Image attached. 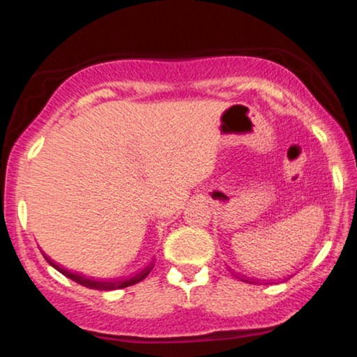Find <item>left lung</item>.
I'll return each mask as SVG.
<instances>
[{"mask_svg": "<svg viewBox=\"0 0 357 357\" xmlns=\"http://www.w3.org/2000/svg\"><path fill=\"white\" fill-rule=\"evenodd\" d=\"M243 282H248V280H243Z\"/></svg>", "mask_w": 357, "mask_h": 357, "instance_id": "1", "label": "left lung"}]
</instances>
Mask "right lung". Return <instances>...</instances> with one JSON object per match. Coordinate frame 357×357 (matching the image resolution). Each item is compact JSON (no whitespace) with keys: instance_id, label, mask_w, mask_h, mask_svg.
I'll use <instances>...</instances> for the list:
<instances>
[{"instance_id":"1","label":"right lung","mask_w":357,"mask_h":357,"mask_svg":"<svg viewBox=\"0 0 357 357\" xmlns=\"http://www.w3.org/2000/svg\"><path fill=\"white\" fill-rule=\"evenodd\" d=\"M45 258H47V261L52 265L53 268L59 270V272L63 273L65 277L72 278V280L77 282V284L87 287V289H93V290H117V289H124V287L134 285V284H137V282L144 280V278L149 275V272L154 267L153 264H149L144 270H141V272H139L136 277L129 278V280H124V282H121V280H96V278H87V277H84V275H79V273H73V272H70V270L61 268L60 265H56L55 261H52L48 257H45Z\"/></svg>"}]
</instances>
